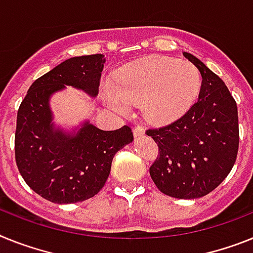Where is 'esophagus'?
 Wrapping results in <instances>:
<instances>
[{
  "label": "esophagus",
  "instance_id": "34e87169",
  "mask_svg": "<svg viewBox=\"0 0 253 253\" xmlns=\"http://www.w3.org/2000/svg\"><path fill=\"white\" fill-rule=\"evenodd\" d=\"M133 134H134L135 138L138 137H142L144 134V129L142 126H135L134 130H133Z\"/></svg>",
  "mask_w": 253,
  "mask_h": 253
}]
</instances>
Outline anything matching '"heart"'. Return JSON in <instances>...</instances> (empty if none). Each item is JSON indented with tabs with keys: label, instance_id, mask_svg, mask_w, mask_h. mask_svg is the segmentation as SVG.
<instances>
[{
	"label": "heart",
	"instance_id": "1",
	"mask_svg": "<svg viewBox=\"0 0 253 253\" xmlns=\"http://www.w3.org/2000/svg\"><path fill=\"white\" fill-rule=\"evenodd\" d=\"M201 88L197 68L184 60L152 56L129 65L106 84L101 98L112 111L125 115L130 105H141L153 124H169L191 109Z\"/></svg>",
	"mask_w": 253,
	"mask_h": 253
}]
</instances>
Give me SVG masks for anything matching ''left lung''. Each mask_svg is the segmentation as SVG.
Wrapping results in <instances>:
<instances>
[{
  "mask_svg": "<svg viewBox=\"0 0 253 253\" xmlns=\"http://www.w3.org/2000/svg\"><path fill=\"white\" fill-rule=\"evenodd\" d=\"M183 56L200 70V96L179 120L147 130L160 148L150 175L166 196L193 200L212 192L232 170L239 144L238 110L215 73L192 53Z\"/></svg>",
  "mask_w": 253,
  "mask_h": 253,
  "instance_id": "8db88e82",
  "label": "left lung"
}]
</instances>
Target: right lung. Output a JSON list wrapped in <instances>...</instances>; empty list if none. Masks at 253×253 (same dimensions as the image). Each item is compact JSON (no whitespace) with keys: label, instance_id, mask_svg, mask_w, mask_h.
<instances>
[{"label":"right lung","instance_id":"add662e5","mask_svg":"<svg viewBox=\"0 0 253 253\" xmlns=\"http://www.w3.org/2000/svg\"><path fill=\"white\" fill-rule=\"evenodd\" d=\"M105 62L101 53L65 60L30 85L19 107L16 165L30 188L53 204L96 196L109 178L115 153L133 142L129 126L101 130L85 119L65 128L53 120V94L73 87L97 97Z\"/></svg>","mask_w":253,"mask_h":253}]
</instances>
